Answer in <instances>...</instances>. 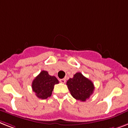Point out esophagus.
Returning <instances> with one entry per match:
<instances>
[{
	"instance_id": "34e87169",
	"label": "esophagus",
	"mask_w": 128,
	"mask_h": 128,
	"mask_svg": "<svg viewBox=\"0 0 128 128\" xmlns=\"http://www.w3.org/2000/svg\"><path fill=\"white\" fill-rule=\"evenodd\" d=\"M60 82L62 83V84H65L66 83V80L65 79H61V80H60Z\"/></svg>"
}]
</instances>
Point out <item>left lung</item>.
I'll return each mask as SVG.
<instances>
[{"instance_id":"1","label":"left lung","mask_w":128,"mask_h":128,"mask_svg":"<svg viewBox=\"0 0 128 128\" xmlns=\"http://www.w3.org/2000/svg\"><path fill=\"white\" fill-rule=\"evenodd\" d=\"M66 85L72 96L77 100L86 101L93 94L94 87L93 82L80 72L74 75L67 81Z\"/></svg>"}]
</instances>
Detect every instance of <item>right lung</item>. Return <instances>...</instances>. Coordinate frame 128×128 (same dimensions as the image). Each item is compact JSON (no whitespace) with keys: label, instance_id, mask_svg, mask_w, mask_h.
Wrapping results in <instances>:
<instances>
[{"label":"right lung","instance_id":"1","mask_svg":"<svg viewBox=\"0 0 128 128\" xmlns=\"http://www.w3.org/2000/svg\"><path fill=\"white\" fill-rule=\"evenodd\" d=\"M58 83L56 77L50 76L47 72L42 70L34 79L32 87L38 98L46 99L51 96L54 86Z\"/></svg>","mask_w":128,"mask_h":128}]
</instances>
